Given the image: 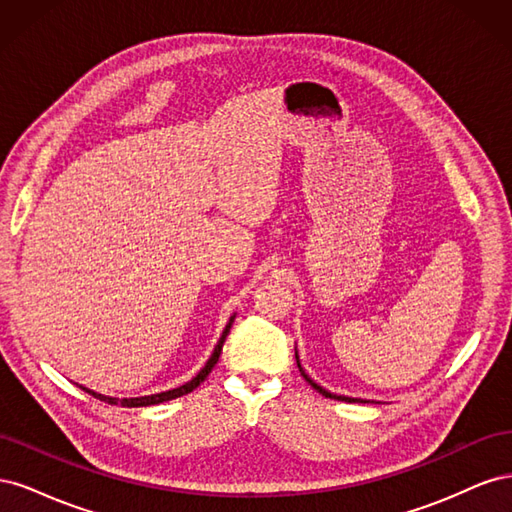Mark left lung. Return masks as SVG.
I'll return each instance as SVG.
<instances>
[{
	"label": "left lung",
	"instance_id": "left-lung-1",
	"mask_svg": "<svg viewBox=\"0 0 512 512\" xmlns=\"http://www.w3.org/2000/svg\"><path fill=\"white\" fill-rule=\"evenodd\" d=\"M297 365H299V369H301V374H303V378L309 382V384H312L314 386V389L320 393V395H324V397H329V399H339V401H350V404H352V401H363V399H354V397H344V395H335V393H329L327 389H322V386L320 384H316L312 378H309L307 374H305V371H303V367H301V363H299V356H297Z\"/></svg>",
	"mask_w": 512,
	"mask_h": 512
}]
</instances>
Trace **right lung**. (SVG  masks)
Masks as SVG:
<instances>
[{
    "mask_svg": "<svg viewBox=\"0 0 512 512\" xmlns=\"http://www.w3.org/2000/svg\"><path fill=\"white\" fill-rule=\"evenodd\" d=\"M232 322H235V316H232V318L228 320V324H226V329H224V333H222V337H220L218 346H215V350H213V354H211V359L205 363V367L198 371V376H196V378H192L190 382H185V384L177 386V389H170V391L156 393V395H145V397H130V399H128V397H126V399H119V397L100 395V393H96V391H89V389H85V386H81V389H83V391H87L89 395H94V397H96V399H100V401H106V404H111V406H123V408L156 406V404H162V401H170V399H177V397H181V395H188V393H192V391L196 389V386H198L200 382H205V378L211 374L213 365L218 363V359H220V352H222V346H224V342H226V335L230 333Z\"/></svg>",
    "mask_w": 512,
    "mask_h": 512,
    "instance_id": "add662e5",
    "label": "right lung"
}]
</instances>
